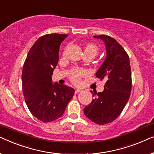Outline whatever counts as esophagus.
Masks as SVG:
<instances>
[{
	"label": "esophagus",
	"mask_w": 154,
	"mask_h": 154,
	"mask_svg": "<svg viewBox=\"0 0 154 154\" xmlns=\"http://www.w3.org/2000/svg\"><path fill=\"white\" fill-rule=\"evenodd\" d=\"M82 92V90L77 89V90H75V94H77V93H79V92Z\"/></svg>",
	"instance_id": "1"
}]
</instances>
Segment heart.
I'll list each match as a JSON object with an SVG mask.
<instances>
[{
    "label": "heart",
    "instance_id": "1",
    "mask_svg": "<svg viewBox=\"0 0 154 154\" xmlns=\"http://www.w3.org/2000/svg\"><path fill=\"white\" fill-rule=\"evenodd\" d=\"M99 52L98 46L96 44L89 43L85 44L83 46V54L84 56H90L92 58L97 55ZM65 54V51L64 52V55ZM83 75V71L79 70H73L69 75V79L73 83L78 84L80 82L81 78Z\"/></svg>",
    "mask_w": 154,
    "mask_h": 154
}]
</instances>
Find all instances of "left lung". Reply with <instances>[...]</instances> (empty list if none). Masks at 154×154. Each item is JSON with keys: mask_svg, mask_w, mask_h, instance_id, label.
<instances>
[{"mask_svg": "<svg viewBox=\"0 0 154 154\" xmlns=\"http://www.w3.org/2000/svg\"><path fill=\"white\" fill-rule=\"evenodd\" d=\"M104 41L106 56L96 73L106 83L102 92H94V100L84 109L85 116L94 123L104 125L119 117L127 104L132 89L129 56L124 48L109 35H94ZM92 92V91H91Z\"/></svg>", "mask_w": 154, "mask_h": 154, "instance_id": "8db88e82", "label": "left lung"}]
</instances>
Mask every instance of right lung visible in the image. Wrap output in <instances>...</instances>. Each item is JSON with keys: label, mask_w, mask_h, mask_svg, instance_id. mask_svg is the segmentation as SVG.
Instances as JSON below:
<instances>
[{"label": "right lung", "mask_w": 154, "mask_h": 154, "mask_svg": "<svg viewBox=\"0 0 154 154\" xmlns=\"http://www.w3.org/2000/svg\"><path fill=\"white\" fill-rule=\"evenodd\" d=\"M67 35L50 33L40 37L29 51L23 66L25 102L33 116L45 123L64 114L75 92L72 88L52 82V72L59 60L60 46Z\"/></svg>", "instance_id": "add662e5"}]
</instances>
